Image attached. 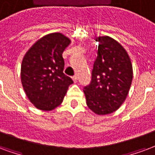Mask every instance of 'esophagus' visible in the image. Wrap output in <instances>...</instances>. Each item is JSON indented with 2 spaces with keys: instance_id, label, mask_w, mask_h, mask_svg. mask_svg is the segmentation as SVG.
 Returning <instances> with one entry per match:
<instances>
[{
  "instance_id": "1",
  "label": "esophagus",
  "mask_w": 155,
  "mask_h": 155,
  "mask_svg": "<svg viewBox=\"0 0 155 155\" xmlns=\"http://www.w3.org/2000/svg\"><path fill=\"white\" fill-rule=\"evenodd\" d=\"M78 76H73V82H78Z\"/></svg>"
}]
</instances>
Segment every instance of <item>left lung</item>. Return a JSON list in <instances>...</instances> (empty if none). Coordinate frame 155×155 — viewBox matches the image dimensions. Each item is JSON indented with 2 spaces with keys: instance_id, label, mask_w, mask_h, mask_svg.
Returning a JSON list of instances; mask_svg holds the SVG:
<instances>
[{
  "instance_id": "8db88e82",
  "label": "left lung",
  "mask_w": 155,
  "mask_h": 155,
  "mask_svg": "<svg viewBox=\"0 0 155 155\" xmlns=\"http://www.w3.org/2000/svg\"><path fill=\"white\" fill-rule=\"evenodd\" d=\"M97 57L93 64L90 84L84 87L87 105L99 116L116 111L129 93L133 69L127 52L109 36H100Z\"/></svg>"
}]
</instances>
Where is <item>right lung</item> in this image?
Returning a JSON list of instances; mask_svg holds the SVG:
<instances>
[{
    "label": "right lung",
    "mask_w": 155,
    "mask_h": 155,
    "mask_svg": "<svg viewBox=\"0 0 155 155\" xmlns=\"http://www.w3.org/2000/svg\"><path fill=\"white\" fill-rule=\"evenodd\" d=\"M71 43L61 33H52L36 41L22 60L20 77L25 94L36 108L52 110L64 100L73 83L64 73L62 54Z\"/></svg>",
    "instance_id": "1"
}]
</instances>
